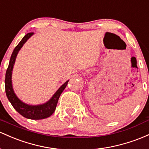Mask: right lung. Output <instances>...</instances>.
<instances>
[{
	"instance_id": "obj_1",
	"label": "right lung",
	"mask_w": 149,
	"mask_h": 149,
	"mask_svg": "<svg viewBox=\"0 0 149 149\" xmlns=\"http://www.w3.org/2000/svg\"><path fill=\"white\" fill-rule=\"evenodd\" d=\"M33 34H34V33H28V34H26L22 38L20 42L18 43L17 46L15 48L14 51H13L11 55L9 65H8L7 71H6L5 85H6V96H7L8 100L11 103L13 108L19 114L22 115L24 118H28V119L41 120L50 117L56 111L57 103H58L60 96L65 88L69 80L63 84L61 87L57 90L56 92L53 95V96L47 102L43 103V104L36 105V106L26 104V103L22 101L17 96V95L14 92L13 84H12V73H13V67H14L17 56L19 50L21 49L23 45L26 43V41Z\"/></svg>"
}]
</instances>
